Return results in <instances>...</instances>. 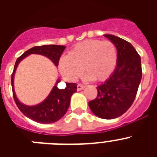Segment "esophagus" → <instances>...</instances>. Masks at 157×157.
<instances>
[{
    "label": "esophagus",
    "instance_id": "34e87169",
    "mask_svg": "<svg viewBox=\"0 0 157 157\" xmlns=\"http://www.w3.org/2000/svg\"><path fill=\"white\" fill-rule=\"evenodd\" d=\"M84 88H85V86L84 85H82V84H78V86H77L78 91L82 90H83Z\"/></svg>",
    "mask_w": 157,
    "mask_h": 157
}]
</instances>
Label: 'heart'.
<instances>
[{"instance_id":"obj_1","label":"heart","mask_w":157,"mask_h":157,"mask_svg":"<svg viewBox=\"0 0 157 157\" xmlns=\"http://www.w3.org/2000/svg\"><path fill=\"white\" fill-rule=\"evenodd\" d=\"M117 63L118 52L114 43L89 39L76 44L67 56L60 58L58 67L69 81H75L83 71L87 80L105 81L114 72Z\"/></svg>"}]
</instances>
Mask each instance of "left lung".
Masks as SVG:
<instances>
[{
  "instance_id": "1",
  "label": "left lung",
  "mask_w": 157,
  "mask_h": 157,
  "mask_svg": "<svg viewBox=\"0 0 157 157\" xmlns=\"http://www.w3.org/2000/svg\"><path fill=\"white\" fill-rule=\"evenodd\" d=\"M104 36L117 48V66L109 79L97 87L98 97L89 102V106L98 117L112 120L122 116L132 105L142 71L141 57L130 42L112 34Z\"/></svg>"
}]
</instances>
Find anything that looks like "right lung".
I'll use <instances>...</instances> for the list:
<instances>
[{
  "label": "right lung",
  "instance_id": "obj_1",
  "mask_svg": "<svg viewBox=\"0 0 157 157\" xmlns=\"http://www.w3.org/2000/svg\"><path fill=\"white\" fill-rule=\"evenodd\" d=\"M65 48L66 47L63 45H57L34 46L26 51L22 56H19L15 63L13 73L12 75V87L15 102L24 116L37 123H52L60 120L69 108L71 97L77 90V84L66 82V87L60 90L57 87V84L60 82L59 79H58L51 90L50 94H48V97L41 103L34 106H28L22 104L16 98V93L14 90L15 72L19 62L30 54H40L46 56L57 67L59 64V58L64 51Z\"/></svg>",
  "mask_w": 157,
  "mask_h": 157
}]
</instances>
